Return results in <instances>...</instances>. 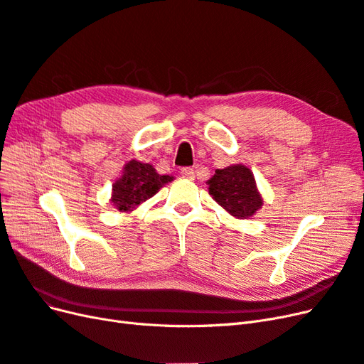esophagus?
I'll return each mask as SVG.
<instances>
[{"instance_id": "obj_1", "label": "esophagus", "mask_w": 364, "mask_h": 364, "mask_svg": "<svg viewBox=\"0 0 364 364\" xmlns=\"http://www.w3.org/2000/svg\"><path fill=\"white\" fill-rule=\"evenodd\" d=\"M181 174L183 176V178H186V179H193L194 178V170L191 167H183L181 170Z\"/></svg>"}]
</instances>
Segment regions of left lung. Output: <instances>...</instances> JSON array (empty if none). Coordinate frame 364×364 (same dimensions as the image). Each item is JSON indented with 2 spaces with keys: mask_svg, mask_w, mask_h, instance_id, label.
Masks as SVG:
<instances>
[{
  "mask_svg": "<svg viewBox=\"0 0 364 364\" xmlns=\"http://www.w3.org/2000/svg\"><path fill=\"white\" fill-rule=\"evenodd\" d=\"M208 185L213 199L237 218H249L262 206L253 173L243 164L215 170Z\"/></svg>",
  "mask_w": 364,
  "mask_h": 364,
  "instance_id": "left-lung-1",
  "label": "left lung"
}]
</instances>
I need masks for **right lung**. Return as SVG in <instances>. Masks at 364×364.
I'll use <instances>...</instances> for the list:
<instances>
[{
	"mask_svg": "<svg viewBox=\"0 0 364 364\" xmlns=\"http://www.w3.org/2000/svg\"><path fill=\"white\" fill-rule=\"evenodd\" d=\"M171 181L168 174H158L153 165L132 159L126 164L123 176L112 185L111 202L118 211H134Z\"/></svg>",
	"mask_w": 364,
	"mask_h": 364,
	"instance_id": "1",
	"label": "right lung"
}]
</instances>
